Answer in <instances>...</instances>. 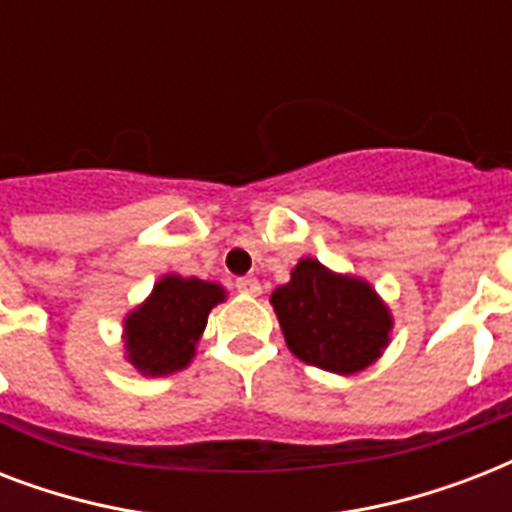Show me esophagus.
<instances>
[{
    "mask_svg": "<svg viewBox=\"0 0 512 512\" xmlns=\"http://www.w3.org/2000/svg\"><path fill=\"white\" fill-rule=\"evenodd\" d=\"M236 289L244 295H260V281L255 276H244V279L236 281Z\"/></svg>",
    "mask_w": 512,
    "mask_h": 512,
    "instance_id": "esophagus-1",
    "label": "esophagus"
}]
</instances>
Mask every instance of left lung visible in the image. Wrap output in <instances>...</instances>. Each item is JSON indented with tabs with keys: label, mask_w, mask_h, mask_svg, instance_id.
Here are the masks:
<instances>
[{
	"label": "left lung",
	"mask_w": 512,
	"mask_h": 512,
	"mask_svg": "<svg viewBox=\"0 0 512 512\" xmlns=\"http://www.w3.org/2000/svg\"><path fill=\"white\" fill-rule=\"evenodd\" d=\"M271 303L289 350L327 372H361L388 345L390 313L372 287L335 276L311 257L295 265L292 281L273 292Z\"/></svg>",
	"instance_id": "left-lung-1"
}]
</instances>
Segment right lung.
<instances>
[{"instance_id": "1", "label": "right lung", "mask_w": 512, "mask_h": 512, "mask_svg": "<svg viewBox=\"0 0 512 512\" xmlns=\"http://www.w3.org/2000/svg\"><path fill=\"white\" fill-rule=\"evenodd\" d=\"M223 297V289L209 281L164 276L148 303L127 319V358L154 377L183 369L207 327L209 311Z\"/></svg>"}]
</instances>
